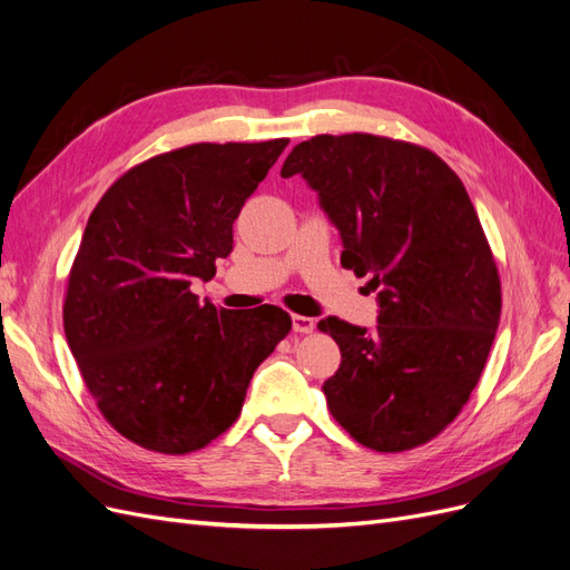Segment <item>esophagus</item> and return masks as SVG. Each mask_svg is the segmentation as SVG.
<instances>
[{"label": "esophagus", "mask_w": 570, "mask_h": 570, "mask_svg": "<svg viewBox=\"0 0 570 570\" xmlns=\"http://www.w3.org/2000/svg\"><path fill=\"white\" fill-rule=\"evenodd\" d=\"M293 322V332L296 334H312L315 332V320L305 317V315H291Z\"/></svg>", "instance_id": "34e87169"}]
</instances>
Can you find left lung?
<instances>
[{
    "label": "left lung",
    "instance_id": "obj_1",
    "mask_svg": "<svg viewBox=\"0 0 570 570\" xmlns=\"http://www.w3.org/2000/svg\"><path fill=\"white\" fill-rule=\"evenodd\" d=\"M343 238L341 265L370 274L379 326L326 317L341 347L322 391L360 445L405 452L452 424L479 383L502 284L462 179L433 151L376 135H317L288 154Z\"/></svg>",
    "mask_w": 570,
    "mask_h": 570
}]
</instances>
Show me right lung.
I'll return each instance as SVG.
<instances>
[{
  "label": "right lung",
  "instance_id": "right-lung-1",
  "mask_svg": "<svg viewBox=\"0 0 570 570\" xmlns=\"http://www.w3.org/2000/svg\"><path fill=\"white\" fill-rule=\"evenodd\" d=\"M288 139L189 144L118 177L91 210L63 298L70 353L99 412L144 450L187 454L242 414L291 332L274 305L225 309L191 284L232 253V225Z\"/></svg>",
  "mask_w": 570,
  "mask_h": 570
}]
</instances>
